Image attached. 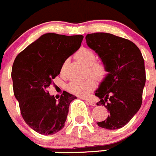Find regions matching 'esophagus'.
Returning a JSON list of instances; mask_svg holds the SVG:
<instances>
[{
  "label": "esophagus",
  "mask_w": 156,
  "mask_h": 156,
  "mask_svg": "<svg viewBox=\"0 0 156 156\" xmlns=\"http://www.w3.org/2000/svg\"><path fill=\"white\" fill-rule=\"evenodd\" d=\"M86 101H87V102L88 104H90V105H91V106H95V105H96V104H95V103H94V101H90V100H88V99H87V100H86Z\"/></svg>",
  "instance_id": "34e87169"
}]
</instances>
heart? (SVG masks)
<instances>
[{
  "instance_id": "obj_1",
  "label": "heart",
  "mask_w": 156,
  "mask_h": 156,
  "mask_svg": "<svg viewBox=\"0 0 156 156\" xmlns=\"http://www.w3.org/2000/svg\"><path fill=\"white\" fill-rule=\"evenodd\" d=\"M76 57L82 63L87 66L88 72L98 80H102L106 76L108 71L106 66L97 62V56L92 50L87 48H81L76 53ZM95 87L93 78H88L84 81H73L67 86V90L74 95L86 97Z\"/></svg>"
}]
</instances>
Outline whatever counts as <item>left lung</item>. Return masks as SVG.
<instances>
[{"mask_svg": "<svg viewBox=\"0 0 156 156\" xmlns=\"http://www.w3.org/2000/svg\"><path fill=\"white\" fill-rule=\"evenodd\" d=\"M86 41L108 73L95 95L101 99L97 105L105 107L109 115L97 124L108 130L122 128L141 106L146 77L141 51L130 40L105 32L88 34Z\"/></svg>", "mask_w": 156, "mask_h": 156, "instance_id": "8db88e82", "label": "left lung"}]
</instances>
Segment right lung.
I'll list each match as a JSON object with an SVG mask.
<instances>
[{"label":"right lung","instance_id":"obj_1","mask_svg":"<svg viewBox=\"0 0 156 156\" xmlns=\"http://www.w3.org/2000/svg\"><path fill=\"white\" fill-rule=\"evenodd\" d=\"M83 36L46 33L16 56L11 77L23 119L36 132L48 135L64 128L71 101L63 91L57 101L47 90L69 57L79 49Z\"/></svg>","mask_w":156,"mask_h":156}]
</instances>
